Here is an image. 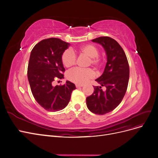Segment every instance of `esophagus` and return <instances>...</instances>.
<instances>
[{"label": "esophagus", "instance_id": "esophagus-1", "mask_svg": "<svg viewBox=\"0 0 158 158\" xmlns=\"http://www.w3.org/2000/svg\"><path fill=\"white\" fill-rule=\"evenodd\" d=\"M82 86H83L82 84H76V88H80V87H82Z\"/></svg>", "mask_w": 158, "mask_h": 158}]
</instances>
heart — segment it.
<instances>
[{
	"mask_svg": "<svg viewBox=\"0 0 158 158\" xmlns=\"http://www.w3.org/2000/svg\"><path fill=\"white\" fill-rule=\"evenodd\" d=\"M78 51L89 57V63L95 66H99L102 64V59L98 56L99 50L97 47L92 44H86L80 47ZM62 63L66 67L73 66L76 60V56L74 52L70 49L65 50L61 56ZM68 78L76 84H84L94 76V71L90 69H82L76 68L70 70L68 74Z\"/></svg>",
	"mask_w": 158,
	"mask_h": 158,
	"instance_id": "b5f03b06",
	"label": "heart"
}]
</instances>
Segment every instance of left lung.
Wrapping results in <instances>:
<instances>
[{"label": "left lung", "mask_w": 158, "mask_h": 158, "mask_svg": "<svg viewBox=\"0 0 158 158\" xmlns=\"http://www.w3.org/2000/svg\"><path fill=\"white\" fill-rule=\"evenodd\" d=\"M92 41L101 45L106 51L107 63L103 73L95 80L101 86H94V93L86 98L91 112L104 114L112 111L123 100L129 80V65L121 45L109 37H99ZM102 86L106 89L102 90Z\"/></svg>", "instance_id": "1"}]
</instances>
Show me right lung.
Segmentation results:
<instances>
[{
	"label": "right lung",
	"mask_w": 158,
	"mask_h": 158,
	"mask_svg": "<svg viewBox=\"0 0 158 158\" xmlns=\"http://www.w3.org/2000/svg\"><path fill=\"white\" fill-rule=\"evenodd\" d=\"M70 44L58 38L44 40L33 47L27 67V78L37 102L48 111L55 112L69 104L74 84L53 85V81L64 78L65 71L61 56Z\"/></svg>",
	"instance_id": "1"
}]
</instances>
